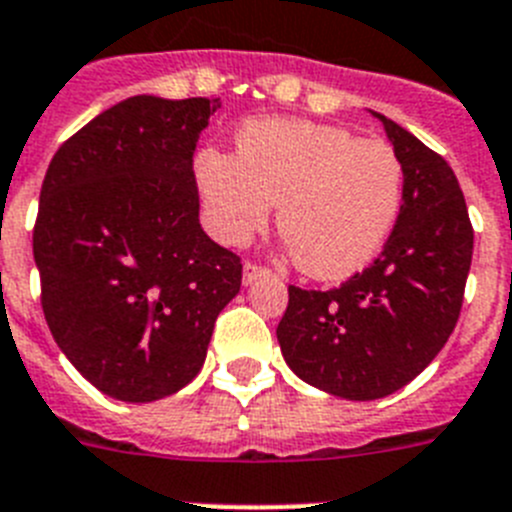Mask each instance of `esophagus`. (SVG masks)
Segmentation results:
<instances>
[{"label":"esophagus","mask_w":512,"mask_h":512,"mask_svg":"<svg viewBox=\"0 0 512 512\" xmlns=\"http://www.w3.org/2000/svg\"><path fill=\"white\" fill-rule=\"evenodd\" d=\"M265 275H270L268 268H262V265H257V262H244V270H242L244 286H252V283L265 278Z\"/></svg>","instance_id":"obj_1"}]
</instances>
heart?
I'll return each mask as SVG.
<instances>
[{
    "label": "heart",
    "instance_id": "heart-1",
    "mask_svg": "<svg viewBox=\"0 0 512 512\" xmlns=\"http://www.w3.org/2000/svg\"><path fill=\"white\" fill-rule=\"evenodd\" d=\"M195 182L208 231L224 244L247 242L281 203L286 247L319 281H342L371 265L404 201V164L394 146L283 118L242 126L237 151H198Z\"/></svg>",
    "mask_w": 512,
    "mask_h": 512
}]
</instances>
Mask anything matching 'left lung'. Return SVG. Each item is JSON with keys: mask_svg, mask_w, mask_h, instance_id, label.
<instances>
[{"mask_svg": "<svg viewBox=\"0 0 512 512\" xmlns=\"http://www.w3.org/2000/svg\"><path fill=\"white\" fill-rule=\"evenodd\" d=\"M373 115L404 164L397 226L373 265L340 288L288 286L275 330L301 381L355 402L394 394L441 353L459 322L474 250L464 193L446 159Z\"/></svg>", "mask_w": 512, "mask_h": 512, "instance_id": "8db88e82", "label": "left lung"}]
</instances>
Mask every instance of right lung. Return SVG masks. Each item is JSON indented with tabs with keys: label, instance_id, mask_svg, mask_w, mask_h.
Listing matches in <instances>:
<instances>
[{
	"label": "right lung",
	"instance_id": "1",
	"mask_svg": "<svg viewBox=\"0 0 512 512\" xmlns=\"http://www.w3.org/2000/svg\"><path fill=\"white\" fill-rule=\"evenodd\" d=\"M219 100L136 95L48 164L33 229L48 330L92 386L157 402L198 376L242 262L198 221L193 151Z\"/></svg>",
	"mask_w": 512,
	"mask_h": 512
}]
</instances>
